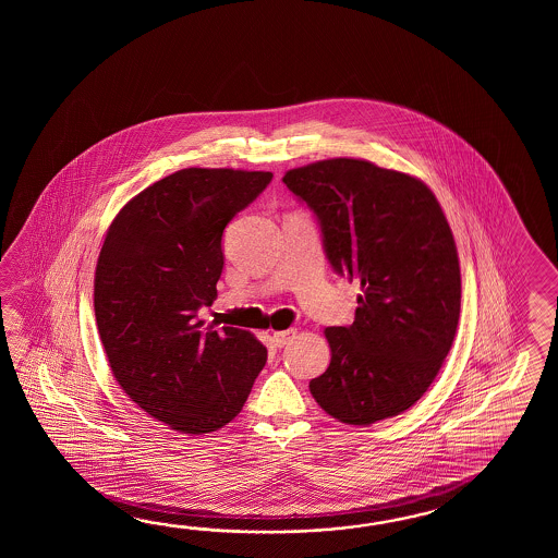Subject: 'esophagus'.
Listing matches in <instances>:
<instances>
[{"label": "esophagus", "instance_id": "34e87169", "mask_svg": "<svg viewBox=\"0 0 558 558\" xmlns=\"http://www.w3.org/2000/svg\"><path fill=\"white\" fill-rule=\"evenodd\" d=\"M295 329H287V331H275L274 332V343L277 347H284V344L289 343L293 337H295Z\"/></svg>", "mask_w": 558, "mask_h": 558}]
</instances>
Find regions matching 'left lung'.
Masks as SVG:
<instances>
[{
  "instance_id": "left-lung-1",
  "label": "left lung",
  "mask_w": 558,
  "mask_h": 558,
  "mask_svg": "<svg viewBox=\"0 0 558 558\" xmlns=\"http://www.w3.org/2000/svg\"><path fill=\"white\" fill-rule=\"evenodd\" d=\"M317 215L332 269L361 283L355 320L327 327V371L308 383L332 418L367 427L401 415L437 377L461 313L457 245L421 179L337 157L284 173Z\"/></svg>"
}]
</instances>
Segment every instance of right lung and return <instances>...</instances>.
<instances>
[{"label":"right lung","mask_w":558,"mask_h":558,"mask_svg":"<svg viewBox=\"0 0 558 558\" xmlns=\"http://www.w3.org/2000/svg\"><path fill=\"white\" fill-rule=\"evenodd\" d=\"M269 171L190 167L135 195L107 229L95 320L121 389L185 435L226 427L267 361L250 331L203 327L223 271L227 223L257 199Z\"/></svg>","instance_id":"right-lung-1"}]
</instances>
